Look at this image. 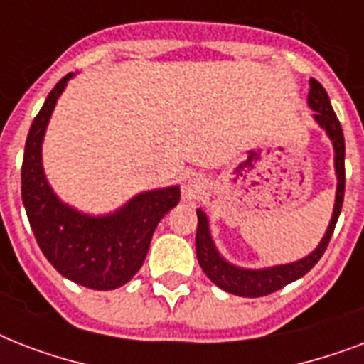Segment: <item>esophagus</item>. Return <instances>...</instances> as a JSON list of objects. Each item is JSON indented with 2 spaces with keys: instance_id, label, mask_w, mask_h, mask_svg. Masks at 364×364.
<instances>
[{
  "instance_id": "34e87169",
  "label": "esophagus",
  "mask_w": 364,
  "mask_h": 364,
  "mask_svg": "<svg viewBox=\"0 0 364 364\" xmlns=\"http://www.w3.org/2000/svg\"><path fill=\"white\" fill-rule=\"evenodd\" d=\"M183 200L198 198L200 194L205 191V179L200 173H187L183 179Z\"/></svg>"
}]
</instances>
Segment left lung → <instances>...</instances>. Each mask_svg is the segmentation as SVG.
<instances>
[{
  "mask_svg": "<svg viewBox=\"0 0 364 364\" xmlns=\"http://www.w3.org/2000/svg\"><path fill=\"white\" fill-rule=\"evenodd\" d=\"M308 105H310L314 113V119L323 130L327 132L328 139L333 141L334 147V170H336V198H334V210L331 223H328L327 232L323 236L314 251L306 255L304 259L294 260L289 264H276L268 266V268H259V270H251V268H240V266L228 262L219 251H217L213 238L210 232V221L202 210H196L198 215V228H196V257L202 266V270L211 282L215 283L217 287L227 291L230 294H238L245 299H257V296H266V294L276 293L282 287L289 285L294 279H299L304 274L317 264V260L321 259L325 249H327L331 236L334 232L336 221H338L342 204H344V188H346V168H344V156H346V143H344V132L340 121L336 119V113L333 111L331 100H328L327 90L321 87V82L316 79H310V92H308Z\"/></svg>",
  "mask_w": 364,
  "mask_h": 364,
  "instance_id": "8db88e82",
  "label": "left lung"
}]
</instances>
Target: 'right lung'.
Listing matches in <instances>:
<instances>
[{"mask_svg": "<svg viewBox=\"0 0 364 364\" xmlns=\"http://www.w3.org/2000/svg\"><path fill=\"white\" fill-rule=\"evenodd\" d=\"M73 73L45 100L31 122L22 160V202L30 227L47 260L71 282L96 291L128 283L141 268L156 225L179 204L177 185L136 194L113 213L88 215L54 194L43 170L41 145L54 105Z\"/></svg>", "mask_w": 364, "mask_h": 364, "instance_id": "add662e5", "label": "right lung"}]
</instances>
